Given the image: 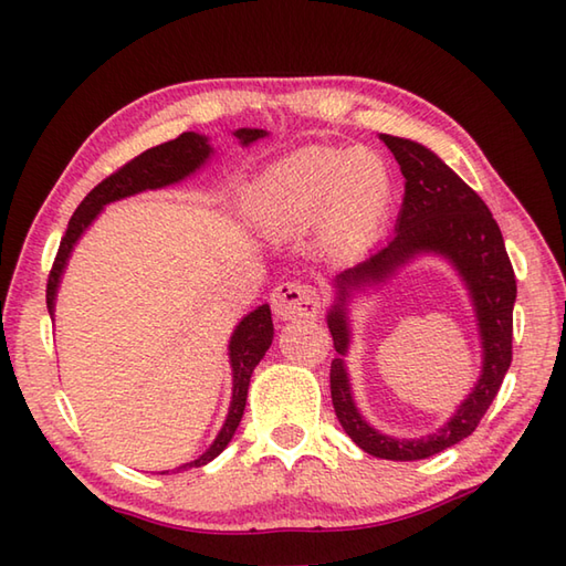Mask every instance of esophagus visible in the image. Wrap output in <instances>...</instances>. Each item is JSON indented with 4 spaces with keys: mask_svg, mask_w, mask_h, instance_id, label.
Instances as JSON below:
<instances>
[{
    "mask_svg": "<svg viewBox=\"0 0 566 566\" xmlns=\"http://www.w3.org/2000/svg\"><path fill=\"white\" fill-rule=\"evenodd\" d=\"M272 311L284 321L314 318L321 314V294L306 282H282L272 292Z\"/></svg>",
    "mask_w": 566,
    "mask_h": 566,
    "instance_id": "1",
    "label": "esophagus"
}]
</instances>
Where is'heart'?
Masks as SVG:
<instances>
[{"instance_id":"b5f03b06","label":"heart","mask_w":566,"mask_h":566,"mask_svg":"<svg viewBox=\"0 0 566 566\" xmlns=\"http://www.w3.org/2000/svg\"><path fill=\"white\" fill-rule=\"evenodd\" d=\"M394 197L389 165L375 150L308 146L270 165L250 187L248 209L262 231L284 235L314 226L335 252L367 248Z\"/></svg>"}]
</instances>
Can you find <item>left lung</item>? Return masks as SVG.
Segmentation results:
<instances>
[{
  "instance_id": "8db88e82",
  "label": "left lung",
  "mask_w": 566,
  "mask_h": 566,
  "mask_svg": "<svg viewBox=\"0 0 566 566\" xmlns=\"http://www.w3.org/2000/svg\"><path fill=\"white\" fill-rule=\"evenodd\" d=\"M381 140L394 153L406 177L403 203L396 221V235L389 243L338 274L340 296L328 314L335 353L345 355L347 350V292L363 284L384 282L408 258L428 250L448 258L464 276L484 345V369L474 391L448 426L423 440H394L369 428L353 403L343 359L335 357L331 363L333 408L347 436L357 448L381 460L411 462L426 460L472 436L491 401L496 399L513 359L515 274L501 228L482 197L428 148L396 136H381Z\"/></svg>"
}]
</instances>
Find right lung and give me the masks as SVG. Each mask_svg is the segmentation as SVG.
<instances>
[{
	"label": "right lung",
	"instance_id": "right-lung-1",
	"mask_svg": "<svg viewBox=\"0 0 566 566\" xmlns=\"http://www.w3.org/2000/svg\"><path fill=\"white\" fill-rule=\"evenodd\" d=\"M235 136L243 143H252L264 136V130L260 128H240L235 130ZM211 148L207 146V138L199 134H182L177 136L175 140H167L163 146H155L146 153L136 155L134 160H128L126 165L118 167L116 172H112L106 179L94 187L87 197L82 199L80 207L72 213V219L67 223V231L60 240L57 255L53 260L51 274H48V284H45V304L48 311L53 314L55 306V290L60 282V274H63L65 262L70 258L72 245L77 243V238L82 235L84 228H87L94 216L102 211L104 203L124 199L130 195H138L143 189H158L165 185L179 182V179L187 177L189 172H195L197 167L209 158ZM274 338V328H272V314L270 306H258L252 311L250 316H245L240 321V326L235 328L233 338H231V367H233V401H231V411H228L226 423L219 432V438L213 440L211 448L203 452L199 460L187 462L179 469H189V467H201L211 462L216 454H221L228 442H231L233 432L243 418L245 411V399H248V384H250V375L260 359L264 357V353L270 350Z\"/></svg>",
	"mask_w": 566,
	"mask_h": 566
}]
</instances>
